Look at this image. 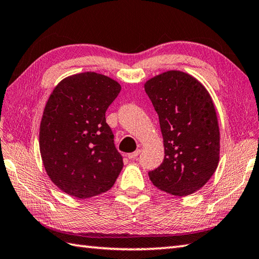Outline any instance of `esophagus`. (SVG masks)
Segmentation results:
<instances>
[{
  "label": "esophagus",
  "mask_w": 259,
  "mask_h": 259,
  "mask_svg": "<svg viewBox=\"0 0 259 259\" xmlns=\"http://www.w3.org/2000/svg\"><path fill=\"white\" fill-rule=\"evenodd\" d=\"M140 150L138 149V150H136L135 152H131V153H128V158L129 159H131V160H133V159H136L137 157H138L139 155H140Z\"/></svg>",
  "instance_id": "34e87169"
}]
</instances>
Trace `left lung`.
<instances>
[{"mask_svg": "<svg viewBox=\"0 0 259 259\" xmlns=\"http://www.w3.org/2000/svg\"><path fill=\"white\" fill-rule=\"evenodd\" d=\"M159 117L164 158L148 172L153 186L175 196L199 190L216 171L219 126L213 103L199 81L168 71L146 82Z\"/></svg>", "mask_w": 259, "mask_h": 259, "instance_id": "obj_1", "label": "left lung"}]
</instances>
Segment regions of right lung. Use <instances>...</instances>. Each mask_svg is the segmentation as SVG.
Here are the masks:
<instances>
[{
  "label": "right lung",
  "instance_id": "right-lung-1",
  "mask_svg": "<svg viewBox=\"0 0 259 259\" xmlns=\"http://www.w3.org/2000/svg\"><path fill=\"white\" fill-rule=\"evenodd\" d=\"M114 80L96 72L68 76L47 102L40 126V151L47 174L65 194L79 199L106 192L123 167L106 122L120 93Z\"/></svg>",
  "mask_w": 259,
  "mask_h": 259
}]
</instances>
